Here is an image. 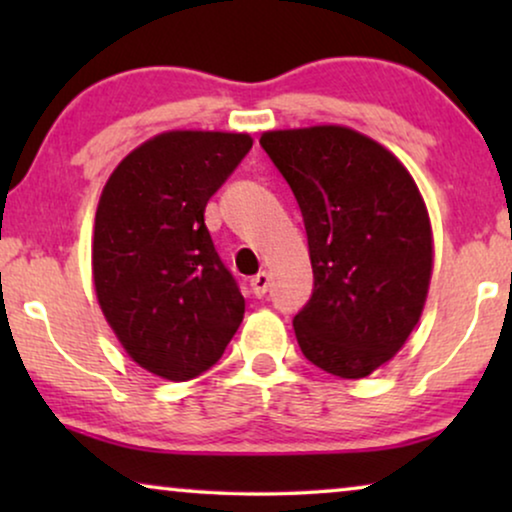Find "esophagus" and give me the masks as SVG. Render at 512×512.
Segmentation results:
<instances>
[{
    "instance_id": "1",
    "label": "esophagus",
    "mask_w": 512,
    "mask_h": 512,
    "mask_svg": "<svg viewBox=\"0 0 512 512\" xmlns=\"http://www.w3.org/2000/svg\"><path fill=\"white\" fill-rule=\"evenodd\" d=\"M268 286H270V275L268 272H258L256 277H251V291H254V296H265L268 293Z\"/></svg>"
}]
</instances>
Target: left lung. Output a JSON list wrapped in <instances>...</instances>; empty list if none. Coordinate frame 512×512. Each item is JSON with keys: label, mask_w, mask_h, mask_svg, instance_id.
Returning <instances> with one entry per match:
<instances>
[{"label": "left lung", "mask_w": 512, "mask_h": 512, "mask_svg": "<svg viewBox=\"0 0 512 512\" xmlns=\"http://www.w3.org/2000/svg\"><path fill=\"white\" fill-rule=\"evenodd\" d=\"M265 153L303 212L314 272L293 331L314 366L361 380L422 317L433 272L424 198L401 160L345 125L268 130Z\"/></svg>", "instance_id": "obj_1"}]
</instances>
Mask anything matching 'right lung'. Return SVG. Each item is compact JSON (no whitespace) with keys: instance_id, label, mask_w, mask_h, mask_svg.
<instances>
[{"instance_id":"right-lung-1","label":"right lung","mask_w":512,"mask_h":512,"mask_svg":"<svg viewBox=\"0 0 512 512\" xmlns=\"http://www.w3.org/2000/svg\"><path fill=\"white\" fill-rule=\"evenodd\" d=\"M251 144L247 132H160L130 151L102 188L97 303L125 354L163 380L205 373L242 324L244 298L216 254L205 207Z\"/></svg>"}]
</instances>
